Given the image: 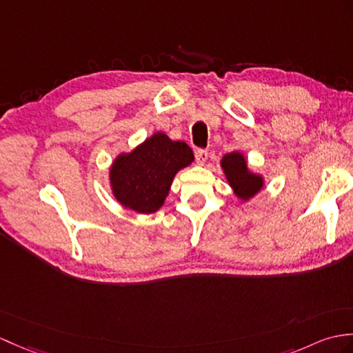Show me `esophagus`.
I'll list each match as a JSON object with an SVG mask.
<instances>
[{"mask_svg":"<svg viewBox=\"0 0 353 353\" xmlns=\"http://www.w3.org/2000/svg\"><path fill=\"white\" fill-rule=\"evenodd\" d=\"M208 158H209V152L208 150H204V149L195 150V161H196V163H200V165H203V163L208 161Z\"/></svg>","mask_w":353,"mask_h":353,"instance_id":"obj_1","label":"esophagus"}]
</instances>
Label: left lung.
Masks as SVG:
<instances>
[{"mask_svg":"<svg viewBox=\"0 0 353 353\" xmlns=\"http://www.w3.org/2000/svg\"><path fill=\"white\" fill-rule=\"evenodd\" d=\"M227 182L241 200L248 201L263 188V177L248 170L247 159L241 152L227 153L221 159Z\"/></svg>","mask_w":353,"mask_h":353,"instance_id":"obj_1","label":"left lung"}]
</instances>
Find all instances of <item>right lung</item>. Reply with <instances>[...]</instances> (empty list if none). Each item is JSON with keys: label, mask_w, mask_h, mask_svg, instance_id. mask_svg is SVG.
<instances>
[{"label": "right lung", "mask_w": 353, "mask_h": 353, "mask_svg": "<svg viewBox=\"0 0 353 353\" xmlns=\"http://www.w3.org/2000/svg\"><path fill=\"white\" fill-rule=\"evenodd\" d=\"M194 161L191 147L153 134L132 152L112 162L110 183L116 200L138 214H154L162 208L177 171Z\"/></svg>", "instance_id": "1"}]
</instances>
